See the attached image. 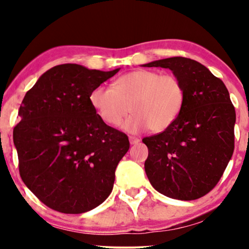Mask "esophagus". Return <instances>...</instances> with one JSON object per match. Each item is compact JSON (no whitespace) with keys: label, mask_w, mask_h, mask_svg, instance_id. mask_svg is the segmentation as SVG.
I'll list each match as a JSON object with an SVG mask.
<instances>
[{"label":"esophagus","mask_w":249,"mask_h":249,"mask_svg":"<svg viewBox=\"0 0 249 249\" xmlns=\"http://www.w3.org/2000/svg\"><path fill=\"white\" fill-rule=\"evenodd\" d=\"M129 142H130L131 145H135V144H138V142H141V139L135 137V136H130V137H129Z\"/></svg>","instance_id":"1"}]
</instances>
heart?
<instances>
[{
    "label": "heart",
    "instance_id": "heart-1",
    "mask_svg": "<svg viewBox=\"0 0 249 249\" xmlns=\"http://www.w3.org/2000/svg\"><path fill=\"white\" fill-rule=\"evenodd\" d=\"M89 102L105 124H122L131 134L151 129L162 132L179 117L185 102L182 83L175 74H161L155 70L138 69L118 78L112 88L98 86L91 90Z\"/></svg>",
    "mask_w": 249,
    "mask_h": 249
}]
</instances>
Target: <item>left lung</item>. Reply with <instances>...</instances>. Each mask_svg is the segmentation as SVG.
I'll use <instances>...</instances> for the list:
<instances>
[{
    "instance_id": "left-lung-1",
    "label": "left lung",
    "mask_w": 249,
    "mask_h": 249,
    "mask_svg": "<svg viewBox=\"0 0 249 249\" xmlns=\"http://www.w3.org/2000/svg\"><path fill=\"white\" fill-rule=\"evenodd\" d=\"M170 69L182 83L185 102L171 127L142 139L145 172L159 193L194 200L222 177L234 148L236 111L223 81L195 60L175 56L142 64Z\"/></svg>"
}]
</instances>
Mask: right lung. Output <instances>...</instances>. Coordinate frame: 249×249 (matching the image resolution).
<instances>
[{
    "instance_id": "right-lung-1",
    "label": "right lung",
    "mask_w": 249,
    "mask_h": 249,
    "mask_svg": "<svg viewBox=\"0 0 249 249\" xmlns=\"http://www.w3.org/2000/svg\"><path fill=\"white\" fill-rule=\"evenodd\" d=\"M119 70L60 64L23 97L21 120L13 129L20 177L50 209L85 213L112 192L115 169L130 144L127 135L96 114L89 95Z\"/></svg>"
}]
</instances>
